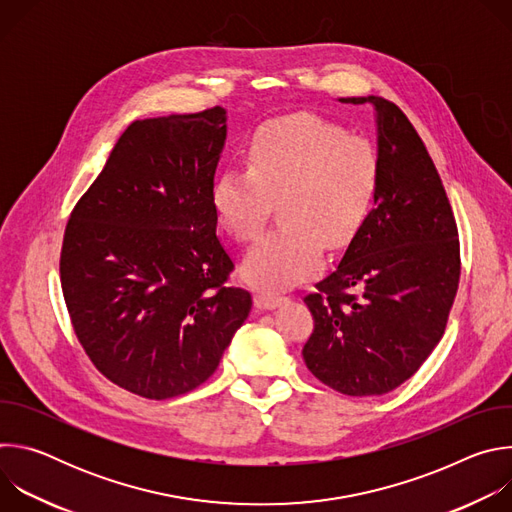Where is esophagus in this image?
Masks as SVG:
<instances>
[{
	"mask_svg": "<svg viewBox=\"0 0 512 512\" xmlns=\"http://www.w3.org/2000/svg\"><path fill=\"white\" fill-rule=\"evenodd\" d=\"M283 302V296L273 294V291H257L255 294V306L261 310H273Z\"/></svg>",
	"mask_w": 512,
	"mask_h": 512,
	"instance_id": "1",
	"label": "esophagus"
}]
</instances>
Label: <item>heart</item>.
I'll use <instances>...</instances> for the list:
<instances>
[{"label": "heart", "mask_w": 512, "mask_h": 512, "mask_svg": "<svg viewBox=\"0 0 512 512\" xmlns=\"http://www.w3.org/2000/svg\"><path fill=\"white\" fill-rule=\"evenodd\" d=\"M245 168L216 174L210 204L239 241L263 229L277 200L281 227L263 235L243 261L245 277L283 289L322 267L324 245L346 247L367 223L381 184L375 145L308 113L259 125L245 145Z\"/></svg>", "instance_id": "obj_1"}]
</instances>
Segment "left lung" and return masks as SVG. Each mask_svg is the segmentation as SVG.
Segmentation results:
<instances>
[{
	"label": "left lung",
	"instance_id": "obj_1",
	"mask_svg": "<svg viewBox=\"0 0 512 512\" xmlns=\"http://www.w3.org/2000/svg\"><path fill=\"white\" fill-rule=\"evenodd\" d=\"M340 103L375 107L381 184L338 267L304 298L314 332L302 354L330 389L371 397L413 377L442 340L460 241L442 178L405 113L375 95Z\"/></svg>",
	"mask_w": 512,
	"mask_h": 512
}]
</instances>
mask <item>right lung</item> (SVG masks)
Masks as SVG:
<instances>
[{
    "instance_id": "1",
    "label": "right lung",
    "mask_w": 512,
    "mask_h": 512,
    "mask_svg": "<svg viewBox=\"0 0 512 512\" xmlns=\"http://www.w3.org/2000/svg\"><path fill=\"white\" fill-rule=\"evenodd\" d=\"M227 111L133 121L70 212L60 283L95 367L145 399H172L218 367L253 300L210 204Z\"/></svg>"
}]
</instances>
